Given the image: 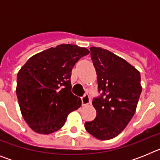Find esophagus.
<instances>
[{"label":"esophagus","mask_w":160,"mask_h":160,"mask_svg":"<svg viewBox=\"0 0 160 160\" xmlns=\"http://www.w3.org/2000/svg\"><path fill=\"white\" fill-rule=\"evenodd\" d=\"M81 98H82V103L83 106H87L90 103V98L88 94H85Z\"/></svg>","instance_id":"obj_1"}]
</instances>
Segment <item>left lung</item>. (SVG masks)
<instances>
[{"mask_svg":"<svg viewBox=\"0 0 160 160\" xmlns=\"http://www.w3.org/2000/svg\"><path fill=\"white\" fill-rule=\"evenodd\" d=\"M90 49L102 94L92 102L96 118L86 122L85 128L98 139L108 140L119 135L135 114L142 92L140 73L107 49Z\"/></svg>","mask_w":160,"mask_h":160,"instance_id":"8db88e82","label":"left lung"}]
</instances>
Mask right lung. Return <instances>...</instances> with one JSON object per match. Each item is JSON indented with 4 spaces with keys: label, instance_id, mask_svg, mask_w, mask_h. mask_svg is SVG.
I'll list each match as a JSON object with an SVG mask.
<instances>
[{
    "label": "right lung",
    "instance_id": "obj_1",
    "mask_svg": "<svg viewBox=\"0 0 160 160\" xmlns=\"http://www.w3.org/2000/svg\"><path fill=\"white\" fill-rule=\"evenodd\" d=\"M86 48L62 44L33 55L21 68L16 93L22 116L29 128L48 135L64 126L68 114L82 105L71 92V71Z\"/></svg>",
    "mask_w": 160,
    "mask_h": 160
}]
</instances>
